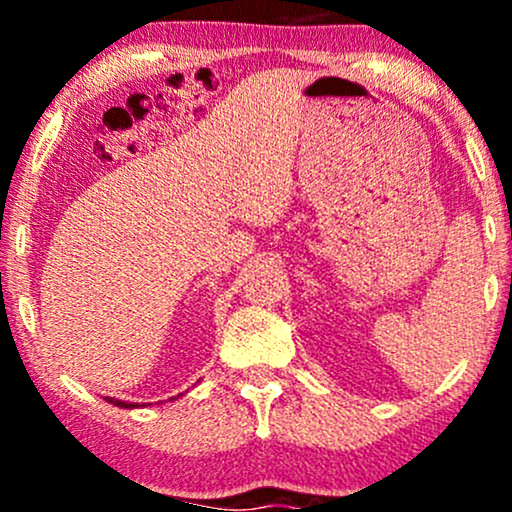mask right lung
Masks as SVG:
<instances>
[{
    "mask_svg": "<svg viewBox=\"0 0 512 512\" xmlns=\"http://www.w3.org/2000/svg\"><path fill=\"white\" fill-rule=\"evenodd\" d=\"M108 402L115 404V407H122V409H134V407H137V404H134V402H122V399H113V397H108Z\"/></svg>",
    "mask_w": 512,
    "mask_h": 512,
    "instance_id": "obj_1",
    "label": "right lung"
}]
</instances>
